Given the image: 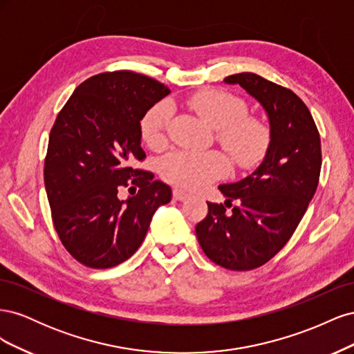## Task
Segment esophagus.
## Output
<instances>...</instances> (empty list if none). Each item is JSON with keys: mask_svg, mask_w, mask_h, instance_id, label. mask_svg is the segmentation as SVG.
Returning <instances> with one entry per match:
<instances>
[{"mask_svg": "<svg viewBox=\"0 0 354 354\" xmlns=\"http://www.w3.org/2000/svg\"><path fill=\"white\" fill-rule=\"evenodd\" d=\"M173 196H174V199L176 201H186V199H189V194H186L185 190H181V189H174L173 190Z\"/></svg>", "mask_w": 354, "mask_h": 354, "instance_id": "1", "label": "esophagus"}]
</instances>
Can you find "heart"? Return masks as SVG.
Masks as SVG:
<instances>
[{
  "instance_id": "1",
  "label": "heart",
  "mask_w": 354,
  "mask_h": 354,
  "mask_svg": "<svg viewBox=\"0 0 354 354\" xmlns=\"http://www.w3.org/2000/svg\"><path fill=\"white\" fill-rule=\"evenodd\" d=\"M189 106L217 130V140L242 168L259 165L270 147V130L257 116L248 115V104L238 95L221 90H203L192 95ZM174 108L162 100L149 109L140 122L145 143L160 149L167 143ZM164 178L187 189H198L229 173L226 156L217 151L205 153L177 151L160 160Z\"/></svg>"
}]
</instances>
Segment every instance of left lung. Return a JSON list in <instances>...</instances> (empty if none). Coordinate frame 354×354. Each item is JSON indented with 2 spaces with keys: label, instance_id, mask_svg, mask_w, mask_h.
<instances>
[{
  "label": "left lung",
  "instance_id": "left-lung-1",
  "mask_svg": "<svg viewBox=\"0 0 354 354\" xmlns=\"http://www.w3.org/2000/svg\"><path fill=\"white\" fill-rule=\"evenodd\" d=\"M224 82L241 85L263 106L272 140L252 174L218 186L232 211L207 202V217L195 230L211 261L242 272L266 264L292 236L317 189L322 151L313 116L295 93L251 72Z\"/></svg>",
  "mask_w": 354,
  "mask_h": 354
}]
</instances>
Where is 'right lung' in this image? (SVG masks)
<instances>
[{
  "mask_svg": "<svg viewBox=\"0 0 354 354\" xmlns=\"http://www.w3.org/2000/svg\"><path fill=\"white\" fill-rule=\"evenodd\" d=\"M169 94L131 71L94 75L80 84L51 128L44 183L63 246L91 269H109L138 250L171 187L134 167L143 160L140 121ZM139 187L125 201L120 187ZM136 189V187H134Z\"/></svg>",
  "mask_w": 354,
  "mask_h": 354,
  "instance_id": "1",
  "label": "right lung"
}]
</instances>
